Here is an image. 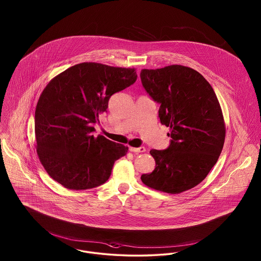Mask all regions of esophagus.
Masks as SVG:
<instances>
[{
  "label": "esophagus",
  "mask_w": 261,
  "mask_h": 261,
  "mask_svg": "<svg viewBox=\"0 0 261 261\" xmlns=\"http://www.w3.org/2000/svg\"><path fill=\"white\" fill-rule=\"evenodd\" d=\"M129 150L138 153V152H144V151L146 150V149H145V147H140V148H133V147H130V148H129Z\"/></svg>",
  "instance_id": "obj_1"
}]
</instances>
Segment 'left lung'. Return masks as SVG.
Segmentation results:
<instances>
[{
    "label": "left lung",
    "mask_w": 261,
    "mask_h": 261,
    "mask_svg": "<svg viewBox=\"0 0 261 261\" xmlns=\"http://www.w3.org/2000/svg\"><path fill=\"white\" fill-rule=\"evenodd\" d=\"M142 84L160 103L161 123L170 128V146L151 149L155 161L142 182L150 189L180 194L199 185L218 161L225 141L223 113L215 92L197 70L172 64L141 70Z\"/></svg>",
    "instance_id": "1"
}]
</instances>
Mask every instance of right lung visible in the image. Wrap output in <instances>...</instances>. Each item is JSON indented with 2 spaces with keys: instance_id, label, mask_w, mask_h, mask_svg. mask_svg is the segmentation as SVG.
<instances>
[{
  "instance_id": "add662e5",
  "label": "right lung",
  "mask_w": 261,
  "mask_h": 261,
  "mask_svg": "<svg viewBox=\"0 0 261 261\" xmlns=\"http://www.w3.org/2000/svg\"><path fill=\"white\" fill-rule=\"evenodd\" d=\"M135 68L82 62L55 76L35 110L38 158L47 173L69 190H87L110 178L128 147L93 135L114 93L132 85Z\"/></svg>"
}]
</instances>
